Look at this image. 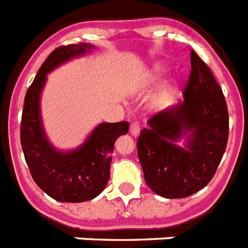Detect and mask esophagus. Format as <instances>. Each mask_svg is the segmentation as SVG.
Instances as JSON below:
<instances>
[{
    "instance_id": "obj_1",
    "label": "esophagus",
    "mask_w": 248,
    "mask_h": 248,
    "mask_svg": "<svg viewBox=\"0 0 248 248\" xmlns=\"http://www.w3.org/2000/svg\"><path fill=\"white\" fill-rule=\"evenodd\" d=\"M130 132L134 135V136H138V135L140 134V124H139V122H134V124H131Z\"/></svg>"
}]
</instances>
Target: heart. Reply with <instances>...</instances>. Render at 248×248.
<instances>
[{
  "instance_id": "b5f03b06",
  "label": "heart",
  "mask_w": 248,
  "mask_h": 248,
  "mask_svg": "<svg viewBox=\"0 0 248 248\" xmlns=\"http://www.w3.org/2000/svg\"><path fill=\"white\" fill-rule=\"evenodd\" d=\"M160 71H162V68H160V67H156V68H155V71L153 72V78H156V76H158L159 74H160Z\"/></svg>"
}]
</instances>
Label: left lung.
Wrapping results in <instances>:
<instances>
[{"instance_id":"obj_1","label":"left lung","mask_w":248,"mask_h":248,"mask_svg":"<svg viewBox=\"0 0 248 248\" xmlns=\"http://www.w3.org/2000/svg\"><path fill=\"white\" fill-rule=\"evenodd\" d=\"M136 144L146 185L167 199L191 196L204 188L227 148L229 114L222 88L194 49L183 102L154 114ZM186 129L193 131L188 151L174 145Z\"/></svg>"}]
</instances>
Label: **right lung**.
<instances>
[{
    "label": "right lung",
    "mask_w": 248,
    "mask_h": 248,
    "mask_svg": "<svg viewBox=\"0 0 248 248\" xmlns=\"http://www.w3.org/2000/svg\"><path fill=\"white\" fill-rule=\"evenodd\" d=\"M93 48L86 43L60 46L52 52L28 88L20 124V141L34 182L54 200L82 202L106 188L116 139L127 134L128 122L102 124L86 142L71 153L56 152L44 136L39 117V95L47 74L62 62Z\"/></svg>",
    "instance_id": "obj_1"
}]
</instances>
